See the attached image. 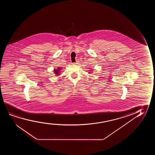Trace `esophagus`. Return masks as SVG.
Returning <instances> with one entry per match:
<instances>
[{"label":"esophagus","mask_w":155,"mask_h":155,"mask_svg":"<svg viewBox=\"0 0 155 155\" xmlns=\"http://www.w3.org/2000/svg\"><path fill=\"white\" fill-rule=\"evenodd\" d=\"M79 61L78 60H77L76 62H73L72 64H79Z\"/></svg>","instance_id":"esophagus-1"}]
</instances>
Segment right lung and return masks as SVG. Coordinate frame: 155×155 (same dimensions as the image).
<instances>
[{"label":"right lung","mask_w":155,"mask_h":155,"mask_svg":"<svg viewBox=\"0 0 155 155\" xmlns=\"http://www.w3.org/2000/svg\"><path fill=\"white\" fill-rule=\"evenodd\" d=\"M60 69H61V68H58V69H55V70H54L55 74H57V75H59V72H60V70H61Z\"/></svg>","instance_id":"1"}]
</instances>
